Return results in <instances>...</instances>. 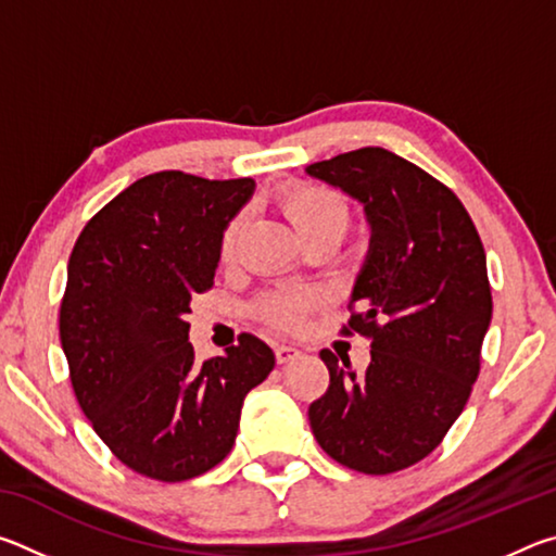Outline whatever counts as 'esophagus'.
<instances>
[{"mask_svg":"<svg viewBox=\"0 0 556 556\" xmlns=\"http://www.w3.org/2000/svg\"><path fill=\"white\" fill-rule=\"evenodd\" d=\"M299 355H301V351H299V348H294V345H285V343L275 345V357H277L279 365L294 361V357H299Z\"/></svg>","mask_w":556,"mask_h":556,"instance_id":"34e87169","label":"esophagus"}]
</instances>
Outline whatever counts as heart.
Instances as JSON below:
<instances>
[{
    "mask_svg": "<svg viewBox=\"0 0 556 556\" xmlns=\"http://www.w3.org/2000/svg\"><path fill=\"white\" fill-rule=\"evenodd\" d=\"M277 208L296 230L301 242L314 240H341L348 225H351V208L343 193L336 188L312 181H291L279 186L275 195ZM242 230V218H232L220 235V260L228 262L235 257ZM318 304V296L312 289H271L257 299L255 312L267 326L277 331H296L306 321L308 314Z\"/></svg>",
    "mask_w": 556,
    "mask_h": 556,
    "instance_id": "1",
    "label": "heart"
}]
</instances>
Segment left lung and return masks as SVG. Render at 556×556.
I'll use <instances>...</instances> for the list:
<instances>
[{
	"instance_id": "1",
	"label": "left lung",
	"mask_w": 556,
	"mask_h": 556,
	"mask_svg": "<svg viewBox=\"0 0 556 556\" xmlns=\"http://www.w3.org/2000/svg\"><path fill=\"white\" fill-rule=\"evenodd\" d=\"M306 172L361 201L372 228L343 326L370 338V365L355 372L321 351L331 382L308 421L341 466L394 473L444 441L481 372L493 314L481 235L448 186L382 147Z\"/></svg>"
}]
</instances>
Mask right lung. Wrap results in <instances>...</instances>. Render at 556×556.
Here are the masks:
<instances>
[{
    "mask_svg": "<svg viewBox=\"0 0 556 556\" xmlns=\"http://www.w3.org/2000/svg\"><path fill=\"white\" fill-rule=\"evenodd\" d=\"M252 191V178L149 174L92 215L71 252L59 331L75 400L112 454L154 481L218 466L244 394L275 368L252 333L203 363L188 343L191 296L213 287L220 235Z\"/></svg>",
    "mask_w": 556,
    "mask_h": 556,
    "instance_id": "add662e5",
    "label": "right lung"
}]
</instances>
